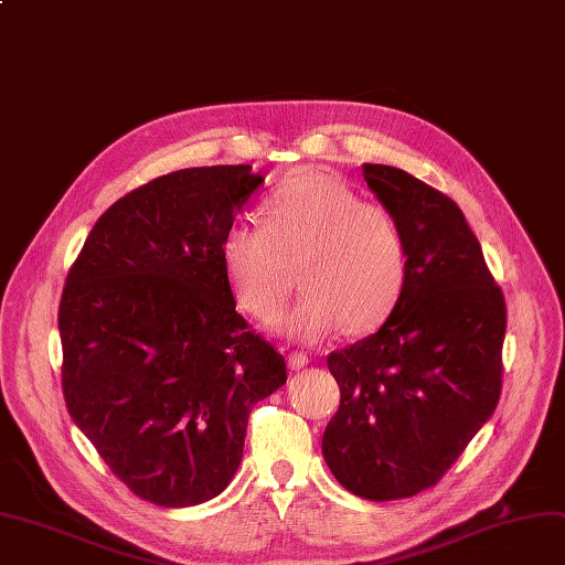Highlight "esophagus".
<instances>
[{
  "label": "esophagus",
  "instance_id": "1",
  "mask_svg": "<svg viewBox=\"0 0 565 565\" xmlns=\"http://www.w3.org/2000/svg\"><path fill=\"white\" fill-rule=\"evenodd\" d=\"M287 362H289V369H303L310 362V358L306 353H301V350H291Z\"/></svg>",
  "mask_w": 565,
  "mask_h": 565
}]
</instances>
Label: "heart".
Listing matches in <instances>:
<instances>
[{
    "mask_svg": "<svg viewBox=\"0 0 565 565\" xmlns=\"http://www.w3.org/2000/svg\"><path fill=\"white\" fill-rule=\"evenodd\" d=\"M262 212L264 226L231 224L220 245L226 280L249 316L276 320L299 266L306 295L282 324L291 337L372 332L391 318L406 282V238L391 210L329 174H306L270 191Z\"/></svg>",
    "mask_w": 565,
    "mask_h": 565,
    "instance_id": "heart-1",
    "label": "heart"
}]
</instances>
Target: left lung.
Returning <instances> with one entry per match:
<instances>
[{"label":"left lung","mask_w":565,"mask_h":565,"mask_svg":"<svg viewBox=\"0 0 565 565\" xmlns=\"http://www.w3.org/2000/svg\"><path fill=\"white\" fill-rule=\"evenodd\" d=\"M362 174L402 224L406 282L379 332L327 358L341 404L322 456L343 489L383 502L435 486L493 416L508 308L449 196L393 166Z\"/></svg>","instance_id":"left-lung-1"}]
</instances>
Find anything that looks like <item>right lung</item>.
Returning a JSON list of instances; mask_svg holds the SVG:
<instances>
[{"label":"right lung","mask_w":565,"mask_h":565,"mask_svg":"<svg viewBox=\"0 0 565 565\" xmlns=\"http://www.w3.org/2000/svg\"><path fill=\"white\" fill-rule=\"evenodd\" d=\"M262 184L252 166L151 180L95 222L65 280L67 412L109 470L161 508L226 489L252 406L287 381L285 358L236 313L220 257Z\"/></svg>","instance_id":"right-lung-1"}]
</instances>
